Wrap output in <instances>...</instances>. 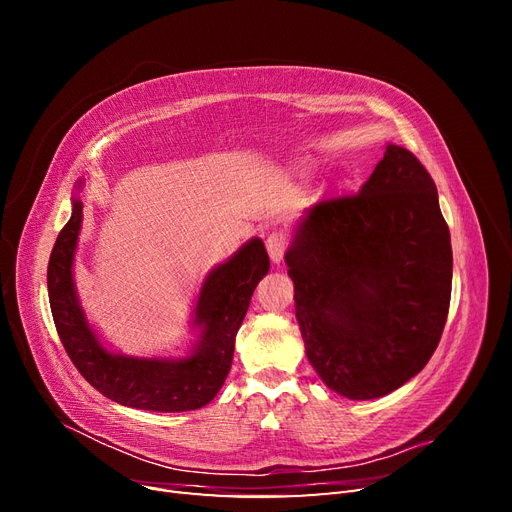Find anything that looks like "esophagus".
<instances>
[{"label":"esophagus","mask_w":512,"mask_h":512,"mask_svg":"<svg viewBox=\"0 0 512 512\" xmlns=\"http://www.w3.org/2000/svg\"><path fill=\"white\" fill-rule=\"evenodd\" d=\"M288 245H290V239L286 232H282V230L271 232V235L267 237V252H269L271 260L280 262L288 250Z\"/></svg>","instance_id":"obj_1"}]
</instances>
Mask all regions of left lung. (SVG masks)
<instances>
[{"instance_id": "8db88e82", "label": "left lung", "mask_w": 512, "mask_h": 512, "mask_svg": "<svg viewBox=\"0 0 512 512\" xmlns=\"http://www.w3.org/2000/svg\"><path fill=\"white\" fill-rule=\"evenodd\" d=\"M286 265L307 359L331 391L389 395L436 352L451 305V232L412 151L389 145L359 192L309 207Z\"/></svg>"}]
</instances>
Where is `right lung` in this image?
<instances>
[{"label":"right lung","instance_id":"right-lung-1","mask_svg":"<svg viewBox=\"0 0 512 512\" xmlns=\"http://www.w3.org/2000/svg\"><path fill=\"white\" fill-rule=\"evenodd\" d=\"M81 220L83 203L74 200L72 218L57 235L46 269L55 329L74 367L96 391L121 406L151 412H185L207 406L228 376L237 331L254 288L269 271L265 243L250 241L209 273L196 305V324L203 327V337L188 359H128L100 346L76 301L72 260Z\"/></svg>","mask_w":512,"mask_h":512}]
</instances>
